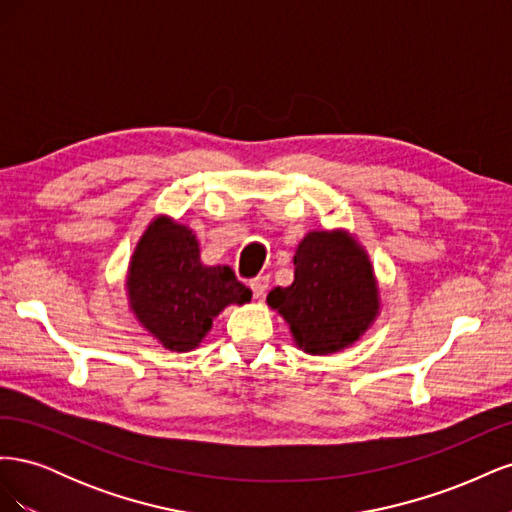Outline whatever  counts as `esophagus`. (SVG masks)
<instances>
[{"label": "esophagus", "instance_id": "1", "mask_svg": "<svg viewBox=\"0 0 512 512\" xmlns=\"http://www.w3.org/2000/svg\"><path fill=\"white\" fill-rule=\"evenodd\" d=\"M250 288H252L254 299H262V297H265L267 288H269V277H267V275L254 277V280H250Z\"/></svg>", "mask_w": 512, "mask_h": 512}]
</instances>
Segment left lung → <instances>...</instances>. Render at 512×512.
I'll return each mask as SVG.
<instances>
[{"label":"left lung","mask_w":512,"mask_h":512,"mask_svg":"<svg viewBox=\"0 0 512 512\" xmlns=\"http://www.w3.org/2000/svg\"><path fill=\"white\" fill-rule=\"evenodd\" d=\"M267 303L309 354L352 346L380 307L371 262L344 230L309 232L294 254V282L271 290Z\"/></svg>","instance_id":"left-lung-1"}]
</instances>
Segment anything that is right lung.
<instances>
[{
    "instance_id": "1",
    "label": "right lung",
    "mask_w": 512,
    "mask_h": 512,
    "mask_svg": "<svg viewBox=\"0 0 512 512\" xmlns=\"http://www.w3.org/2000/svg\"><path fill=\"white\" fill-rule=\"evenodd\" d=\"M130 305L138 322L177 352L196 348L213 318L230 303L252 299L230 267H205L194 232L156 218L136 245L128 273Z\"/></svg>"
}]
</instances>
